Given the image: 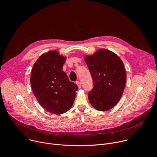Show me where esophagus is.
Instances as JSON below:
<instances>
[{
    "label": "esophagus",
    "instance_id": "1",
    "mask_svg": "<svg viewBox=\"0 0 157 157\" xmlns=\"http://www.w3.org/2000/svg\"><path fill=\"white\" fill-rule=\"evenodd\" d=\"M76 83H77V86H78V88H81V86H82V84H81V82H79V81H77V82H76Z\"/></svg>",
    "mask_w": 157,
    "mask_h": 157
}]
</instances>
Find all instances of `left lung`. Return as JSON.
I'll return each instance as SVG.
<instances>
[{"mask_svg": "<svg viewBox=\"0 0 157 157\" xmlns=\"http://www.w3.org/2000/svg\"><path fill=\"white\" fill-rule=\"evenodd\" d=\"M85 60L93 79L88 98L97 109H110L119 101L126 85V74L122 60L107 49H100Z\"/></svg>", "mask_w": 157, "mask_h": 157, "instance_id": "obj_1", "label": "left lung"}]
</instances>
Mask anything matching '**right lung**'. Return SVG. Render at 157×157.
<instances>
[{
  "instance_id": "obj_1",
  "label": "right lung",
  "mask_w": 157,
  "mask_h": 157,
  "mask_svg": "<svg viewBox=\"0 0 157 157\" xmlns=\"http://www.w3.org/2000/svg\"><path fill=\"white\" fill-rule=\"evenodd\" d=\"M66 60L57 51H49L39 57L31 74V85L37 100L46 111L56 114L72 107L78 88L62 71Z\"/></svg>"
}]
</instances>
